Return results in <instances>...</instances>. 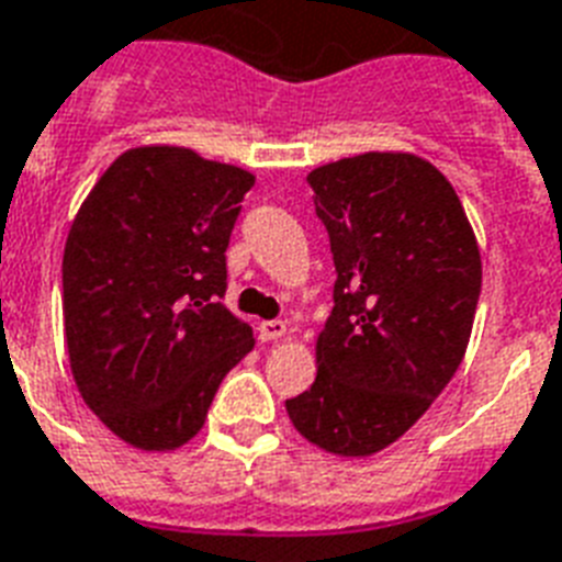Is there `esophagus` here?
<instances>
[{"label":"esophagus","mask_w":562,"mask_h":562,"mask_svg":"<svg viewBox=\"0 0 562 562\" xmlns=\"http://www.w3.org/2000/svg\"><path fill=\"white\" fill-rule=\"evenodd\" d=\"M285 321H262L259 324V335H262V341H277V338H282L285 335Z\"/></svg>","instance_id":"obj_1"}]
</instances>
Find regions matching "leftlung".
I'll return each instance as SVG.
<instances>
[{
	"mask_svg": "<svg viewBox=\"0 0 562 562\" xmlns=\"http://www.w3.org/2000/svg\"><path fill=\"white\" fill-rule=\"evenodd\" d=\"M306 180L329 233L335 306L315 384L285 411L315 446L361 458L405 435L461 368L481 256L452 183L414 154H359Z\"/></svg>",
	"mask_w": 562,
	"mask_h": 562,
	"instance_id": "1",
	"label": "left lung"
}]
</instances>
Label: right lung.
Instances as JSON below:
<instances>
[{
	"label": "right lung",
	"mask_w": 562,
	"mask_h": 562,
	"mask_svg": "<svg viewBox=\"0 0 562 562\" xmlns=\"http://www.w3.org/2000/svg\"><path fill=\"white\" fill-rule=\"evenodd\" d=\"M254 175L189 148L125 151L64 250V329L83 402L116 437L166 452L201 431L254 333L221 303Z\"/></svg>",
	"instance_id": "add662e5"
}]
</instances>
